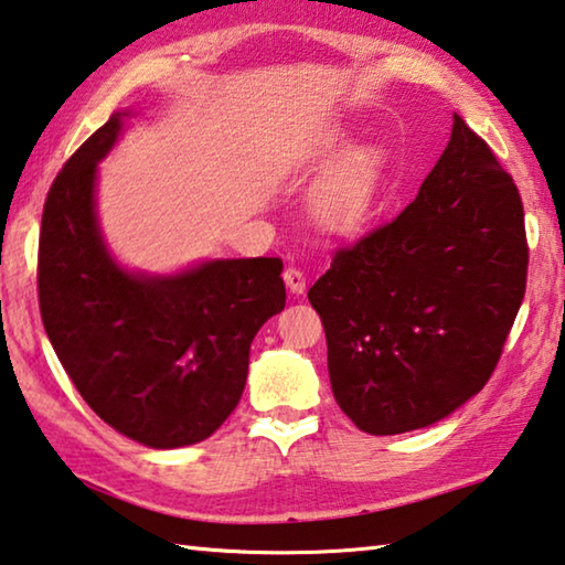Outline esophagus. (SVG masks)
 <instances>
[{"label": "esophagus", "mask_w": 565, "mask_h": 565, "mask_svg": "<svg viewBox=\"0 0 565 565\" xmlns=\"http://www.w3.org/2000/svg\"><path fill=\"white\" fill-rule=\"evenodd\" d=\"M282 280H285V285H288V290L292 295H302L305 292V273L300 270V267H285Z\"/></svg>", "instance_id": "esophagus-1"}]
</instances>
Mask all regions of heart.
<instances>
[{
  "label": "heart",
  "instance_id": "1",
  "mask_svg": "<svg viewBox=\"0 0 565 565\" xmlns=\"http://www.w3.org/2000/svg\"><path fill=\"white\" fill-rule=\"evenodd\" d=\"M332 147H335V137L326 142L322 152L332 150ZM381 170L383 154L375 145L350 147L316 184V192H312L316 215L326 225L338 230L360 225L373 210Z\"/></svg>",
  "mask_w": 565,
  "mask_h": 565
}]
</instances>
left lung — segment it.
I'll use <instances>...</instances> for the list:
<instances>
[{
	"instance_id": "obj_1",
	"label": "left lung",
	"mask_w": 565,
	"mask_h": 565,
	"mask_svg": "<svg viewBox=\"0 0 565 565\" xmlns=\"http://www.w3.org/2000/svg\"><path fill=\"white\" fill-rule=\"evenodd\" d=\"M513 178L463 119L395 220L338 249L308 300L332 395L370 436L448 418L491 377L525 292Z\"/></svg>"
}]
</instances>
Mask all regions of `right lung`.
<instances>
[{"label":"right lung","instance_id":"obj_1","mask_svg":"<svg viewBox=\"0 0 565 565\" xmlns=\"http://www.w3.org/2000/svg\"><path fill=\"white\" fill-rule=\"evenodd\" d=\"M132 109H117L64 164L42 212L40 310L74 387L117 433L154 450L210 438L245 391L249 345L285 308L280 257L127 270L97 217V164Z\"/></svg>","mask_w":565,"mask_h":565}]
</instances>
